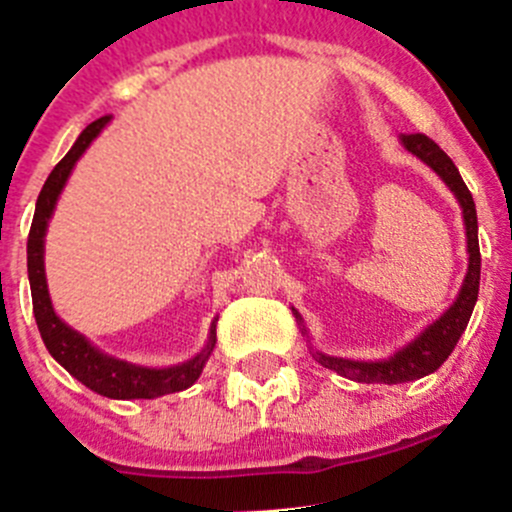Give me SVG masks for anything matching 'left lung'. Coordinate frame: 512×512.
Returning a JSON list of instances; mask_svg holds the SVG:
<instances>
[{
  "label": "left lung",
  "mask_w": 512,
  "mask_h": 512,
  "mask_svg": "<svg viewBox=\"0 0 512 512\" xmlns=\"http://www.w3.org/2000/svg\"><path fill=\"white\" fill-rule=\"evenodd\" d=\"M405 145V150L413 152L415 157L425 162L428 167H433L440 177H443L445 185L450 187V192H455L460 207H463V220H465V235H468V275H465L463 287H460V295L438 320L430 327H425L418 337H415L410 345H405L403 350L395 352L390 360L380 362H360V360H345V357H330L322 355V352H312L315 360L320 365H325L327 370H335L340 375L350 377L355 382H385V385H398V382H410L418 380V377L430 375V372L438 370L445 360H448L450 352L458 345L460 335L468 327L470 315H473L475 300H478V287H480V247H478V212H475V202L470 190L465 187L463 177H460L458 167L453 165L448 155L430 140L428 135H403L400 137ZM297 315V312H295ZM297 320L302 322V317L297 315Z\"/></svg>",
  "instance_id": "1"
}]
</instances>
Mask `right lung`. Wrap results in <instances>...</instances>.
<instances>
[{
    "label": "right lung",
    "instance_id": "1",
    "mask_svg": "<svg viewBox=\"0 0 512 512\" xmlns=\"http://www.w3.org/2000/svg\"><path fill=\"white\" fill-rule=\"evenodd\" d=\"M107 122L109 114L107 117L94 119L92 124L84 127L72 150H69L67 155L57 162V167L49 172L47 182H44L42 192H39L37 197V210H34L32 230H29L27 240V272L29 287H32L34 320H37L39 335H42L49 355H52L69 375L77 377L82 385H87L89 390L114 400H152L160 398V395L180 393V390L190 388L192 382L200 377L202 367H205L207 357H210L217 340L215 322H212L207 347L200 355L192 357V360L175 367H160V370H157V367L132 365V362L104 355L97 347L89 345L77 330L64 325L57 317V312H54L52 300H49L47 292V277H44V232H47V222L49 217H52L54 205H57L59 192H62L64 182H67L74 162L84 155V150L92 145V140L102 132V127Z\"/></svg>",
    "mask_w": 512,
    "mask_h": 512
}]
</instances>
